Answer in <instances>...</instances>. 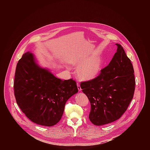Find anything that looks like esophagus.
Instances as JSON below:
<instances>
[{"label":"esophagus","instance_id":"obj_1","mask_svg":"<svg viewBox=\"0 0 150 150\" xmlns=\"http://www.w3.org/2000/svg\"><path fill=\"white\" fill-rule=\"evenodd\" d=\"M77 87H78V90L79 91H81V86H80V85H79V83H77Z\"/></svg>","mask_w":150,"mask_h":150}]
</instances>
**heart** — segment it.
<instances>
[{
    "label": "heart",
    "instance_id": "heart-1",
    "mask_svg": "<svg viewBox=\"0 0 150 150\" xmlns=\"http://www.w3.org/2000/svg\"><path fill=\"white\" fill-rule=\"evenodd\" d=\"M72 65L78 67L76 71V77L82 81L92 80L99 75L103 66V58L96 55L90 57L88 56H79L70 60Z\"/></svg>",
    "mask_w": 150,
    "mask_h": 150
}]
</instances>
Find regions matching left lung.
Segmentation results:
<instances>
[{
    "label": "left lung",
    "mask_w": 150,
    "mask_h": 150,
    "mask_svg": "<svg viewBox=\"0 0 150 150\" xmlns=\"http://www.w3.org/2000/svg\"><path fill=\"white\" fill-rule=\"evenodd\" d=\"M116 45L117 52L109 65L96 78L80 84L91 104L89 119L97 126L119 119L134 97L135 80L132 64L122 46Z\"/></svg>",
    "instance_id": "left-lung-1"
}]
</instances>
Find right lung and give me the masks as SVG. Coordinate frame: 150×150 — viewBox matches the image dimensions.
I'll return each mask as SVG.
<instances>
[{
    "mask_svg": "<svg viewBox=\"0 0 150 150\" xmlns=\"http://www.w3.org/2000/svg\"><path fill=\"white\" fill-rule=\"evenodd\" d=\"M13 88L21 110L33 122L45 126L60 121L67 100L78 91L74 80L56 78L41 68L30 52L17 63Z\"/></svg>",
    "mask_w": 150,
    "mask_h": 150,
    "instance_id": "obj_1",
    "label": "right lung"
}]
</instances>
